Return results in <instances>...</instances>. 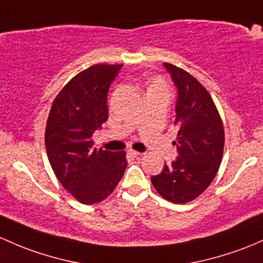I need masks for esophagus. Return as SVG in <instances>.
Wrapping results in <instances>:
<instances>
[{"instance_id": "1", "label": "esophagus", "mask_w": 263, "mask_h": 263, "mask_svg": "<svg viewBox=\"0 0 263 263\" xmlns=\"http://www.w3.org/2000/svg\"><path fill=\"white\" fill-rule=\"evenodd\" d=\"M128 155H129V156H132V157H139L142 154L137 153V151H134V150H128Z\"/></svg>"}]
</instances>
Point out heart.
<instances>
[{"mask_svg":"<svg viewBox=\"0 0 263 263\" xmlns=\"http://www.w3.org/2000/svg\"><path fill=\"white\" fill-rule=\"evenodd\" d=\"M153 89H166V84H165L162 81H160V79H156V81L151 84L150 89L148 90H153Z\"/></svg>","mask_w":263,"mask_h":263,"instance_id":"heart-1","label":"heart"}]
</instances>
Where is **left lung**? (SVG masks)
<instances>
[{"instance_id": "obj_1", "label": "left lung", "mask_w": 263, "mask_h": 263, "mask_svg": "<svg viewBox=\"0 0 263 263\" xmlns=\"http://www.w3.org/2000/svg\"><path fill=\"white\" fill-rule=\"evenodd\" d=\"M178 89L175 121L178 157L151 182L162 198L184 204L198 198L217 175L224 147V128L208 90L187 71L164 63Z\"/></svg>"}]
</instances>
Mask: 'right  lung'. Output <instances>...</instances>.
I'll use <instances>...</instances> for the list:
<instances>
[{
    "label": "right lung",
    "mask_w": 263,
    "mask_h": 263,
    "mask_svg": "<svg viewBox=\"0 0 263 263\" xmlns=\"http://www.w3.org/2000/svg\"><path fill=\"white\" fill-rule=\"evenodd\" d=\"M122 64L77 74L52 102L45 131L49 161L60 184L83 204L106 199L122 179L126 153L97 150L92 136L108 120L107 96Z\"/></svg>",
    "instance_id": "1"
}]
</instances>
